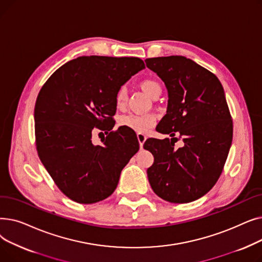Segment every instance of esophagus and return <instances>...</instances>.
Listing matches in <instances>:
<instances>
[{"instance_id": "obj_1", "label": "esophagus", "mask_w": 262, "mask_h": 262, "mask_svg": "<svg viewBox=\"0 0 262 262\" xmlns=\"http://www.w3.org/2000/svg\"><path fill=\"white\" fill-rule=\"evenodd\" d=\"M137 138H138V141H139V144H140V148L142 149L143 148V144H144V142L146 140V136L144 134H142V133H138V134H137Z\"/></svg>"}]
</instances>
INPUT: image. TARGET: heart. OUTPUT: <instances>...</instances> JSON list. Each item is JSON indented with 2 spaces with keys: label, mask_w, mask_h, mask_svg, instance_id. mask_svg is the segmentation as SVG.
I'll use <instances>...</instances> for the list:
<instances>
[{
  "label": "heart",
  "mask_w": 262,
  "mask_h": 262,
  "mask_svg": "<svg viewBox=\"0 0 262 262\" xmlns=\"http://www.w3.org/2000/svg\"><path fill=\"white\" fill-rule=\"evenodd\" d=\"M140 88L142 91L150 98L154 99L155 96L160 95L161 86L155 79L146 78L140 81ZM127 102V91L125 87H121L116 94V104L118 108H122L126 105ZM155 123V117L153 115H135L129 114L122 116L119 119V124L121 126L127 127L137 133H144L149 127H152Z\"/></svg>",
  "instance_id": "heart-1"
}]
</instances>
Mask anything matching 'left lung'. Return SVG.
Returning a JSON list of instances; mask_svg holds the SVG:
<instances>
[{
	"mask_svg": "<svg viewBox=\"0 0 262 262\" xmlns=\"http://www.w3.org/2000/svg\"><path fill=\"white\" fill-rule=\"evenodd\" d=\"M168 90L167 114L157 130L172 137L148 139L154 156L147 177L155 193L170 203L195 201L215 185L232 141V121L219 78L184 56L145 59ZM178 133L184 145L176 149Z\"/></svg>",
	"mask_w": 262,
	"mask_h": 262,
	"instance_id": "obj_1",
	"label": "left lung"
}]
</instances>
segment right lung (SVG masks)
<instances>
[{
  "label": "right lung",
  "instance_id": "right-lung-1",
  "mask_svg": "<svg viewBox=\"0 0 262 262\" xmlns=\"http://www.w3.org/2000/svg\"><path fill=\"white\" fill-rule=\"evenodd\" d=\"M138 57L81 56L55 71L35 105V135L41 162L69 199L93 204L114 193L121 171L139 142L118 128L94 145V127L113 129L118 90L143 70Z\"/></svg>",
  "mask_w": 262,
  "mask_h": 262
}]
</instances>
